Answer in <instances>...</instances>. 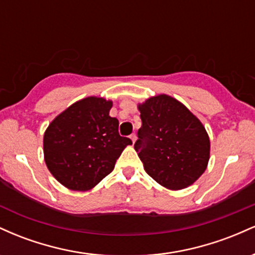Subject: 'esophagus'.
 I'll use <instances>...</instances> for the list:
<instances>
[{
    "label": "esophagus",
    "instance_id": "esophagus-1",
    "mask_svg": "<svg viewBox=\"0 0 255 255\" xmlns=\"http://www.w3.org/2000/svg\"><path fill=\"white\" fill-rule=\"evenodd\" d=\"M130 139H131V141H133V144H134V142H135V140H136V135H135V134H131Z\"/></svg>",
    "mask_w": 255,
    "mask_h": 255
}]
</instances>
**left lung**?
<instances>
[{"mask_svg":"<svg viewBox=\"0 0 255 255\" xmlns=\"http://www.w3.org/2000/svg\"><path fill=\"white\" fill-rule=\"evenodd\" d=\"M137 109L142 125L134 148L145 171L175 191L194 183L210 159V139L203 124L166 95L148 98Z\"/></svg>","mask_w":255,"mask_h":255,"instance_id":"left-lung-1","label":"left lung"}]
</instances>
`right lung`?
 Segmentation results:
<instances>
[{
	"label": "right lung",
	"mask_w": 255,
	"mask_h": 255,
	"mask_svg": "<svg viewBox=\"0 0 255 255\" xmlns=\"http://www.w3.org/2000/svg\"><path fill=\"white\" fill-rule=\"evenodd\" d=\"M113 102L87 97L55 118L44 133V159L49 171L72 191H89L114 170L129 137L119 134L111 118Z\"/></svg>",
	"instance_id": "obj_1"
}]
</instances>
